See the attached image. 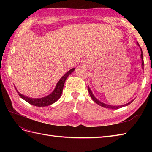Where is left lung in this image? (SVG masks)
I'll list each match as a JSON object with an SVG mask.
<instances>
[{
	"label": "left lung",
	"instance_id": "obj_1",
	"mask_svg": "<svg viewBox=\"0 0 152 152\" xmlns=\"http://www.w3.org/2000/svg\"><path fill=\"white\" fill-rule=\"evenodd\" d=\"M137 45L138 46L140 47V46H139V44H138V43L137 42ZM140 51H141V55H140V58H141V59H142V65H141V66H142V69L143 70H144V60H143V54H142V49H141V48L140 47ZM88 91H89V95H90V96H91V99H92V100L93 101H94L95 102H96V104H99V106H102V107H104V108H109V109H112V110H115V109H118V108H122V107H124V106H127V105H129V104H130L131 103L133 102L134 100V99H133V100H132L131 101H130V102H129L128 103H126V104H123V105H119V106H113V105H110V104H105V103H104V102H101V101H100L99 99H96L95 96V95H93V92H92V91L91 90V89H90V88L89 86H88Z\"/></svg>",
	"mask_w": 152,
	"mask_h": 152
}]
</instances>
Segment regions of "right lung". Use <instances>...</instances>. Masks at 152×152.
<instances>
[{
	"label": "right lung",
	"instance_id": "1",
	"mask_svg": "<svg viewBox=\"0 0 152 152\" xmlns=\"http://www.w3.org/2000/svg\"><path fill=\"white\" fill-rule=\"evenodd\" d=\"M75 69L73 68V69L69 70L68 72L64 74V75L62 76L59 81L57 83V84L56 86V88H55L53 91L51 92L50 95H48L46 96H44V97H41V98H31V97H28V96H25L24 95H22L21 93L18 92V91L16 89L15 87V88L17 91L19 96H20L21 99L25 100V101H27V102L29 103V104L36 106H39V107H42V106H49L52 104L53 103L56 102L57 101H58L61 97V95L62 94L63 92V87L64 82H65V80L68 78V76H69L72 74Z\"/></svg>",
	"mask_w": 152,
	"mask_h": 152
}]
</instances>
